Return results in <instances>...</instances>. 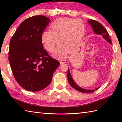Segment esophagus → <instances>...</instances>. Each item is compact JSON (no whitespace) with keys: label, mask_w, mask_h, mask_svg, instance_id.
<instances>
[{"label":"esophagus","mask_w":122,"mask_h":122,"mask_svg":"<svg viewBox=\"0 0 122 122\" xmlns=\"http://www.w3.org/2000/svg\"><path fill=\"white\" fill-rule=\"evenodd\" d=\"M59 61H60V62L61 64L63 63H65L66 62V60H65V59H60Z\"/></svg>","instance_id":"1"}]
</instances>
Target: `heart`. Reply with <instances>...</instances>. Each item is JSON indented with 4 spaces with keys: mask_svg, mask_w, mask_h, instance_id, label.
Returning a JSON list of instances; mask_svg holds the SVG:
<instances>
[{
    "mask_svg": "<svg viewBox=\"0 0 122 122\" xmlns=\"http://www.w3.org/2000/svg\"><path fill=\"white\" fill-rule=\"evenodd\" d=\"M51 30H45L41 35L43 46L49 52H52L57 41L58 47L53 52L55 57L63 58L69 51L73 50L84 36L85 28L80 20L69 18H59L50 25Z\"/></svg>",
    "mask_w": 122,
    "mask_h": 122,
    "instance_id": "1",
    "label": "heart"
}]
</instances>
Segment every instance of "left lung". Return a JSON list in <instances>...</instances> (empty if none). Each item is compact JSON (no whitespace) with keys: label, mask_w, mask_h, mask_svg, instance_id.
I'll return each mask as SVG.
<instances>
[{"label":"left lung","mask_w":122,"mask_h":122,"mask_svg":"<svg viewBox=\"0 0 122 122\" xmlns=\"http://www.w3.org/2000/svg\"><path fill=\"white\" fill-rule=\"evenodd\" d=\"M88 22L92 27V29H93L94 32L96 34H99L101 35L103 37V39H104L105 40H106L108 42L110 43V44H112L111 43V39L109 38V35L108 32H107L106 29L105 28L102 24H100V22L96 21V20H88ZM67 78L68 80V82L72 87L74 89H75L76 90L79 91V92H84V93H90V92H94L95 91L97 90L98 89L100 88L98 87L97 88H96L95 90H88V89H85L82 88L81 87H80L77 84H76L75 82L74 81L73 78L71 77V75L70 73L69 68L68 69V73H67Z\"/></svg>","instance_id":"8db88e82"}]
</instances>
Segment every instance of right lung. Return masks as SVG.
<instances>
[{
    "label": "right lung",
    "mask_w": 122,
    "mask_h": 122,
    "mask_svg": "<svg viewBox=\"0 0 122 122\" xmlns=\"http://www.w3.org/2000/svg\"><path fill=\"white\" fill-rule=\"evenodd\" d=\"M51 21L44 15L27 18L18 27L10 42L9 60L18 84L30 92H39L51 83L59 62L45 50L41 35Z\"/></svg>",
    "instance_id": "add662e5"
}]
</instances>
